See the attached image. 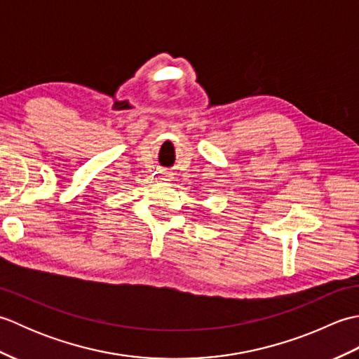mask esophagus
I'll return each mask as SVG.
<instances>
[{"instance_id": "esophagus-1", "label": "esophagus", "mask_w": 359, "mask_h": 359, "mask_svg": "<svg viewBox=\"0 0 359 359\" xmlns=\"http://www.w3.org/2000/svg\"><path fill=\"white\" fill-rule=\"evenodd\" d=\"M168 177H170V175H168V174H163V175H162L163 180H168Z\"/></svg>"}]
</instances>
